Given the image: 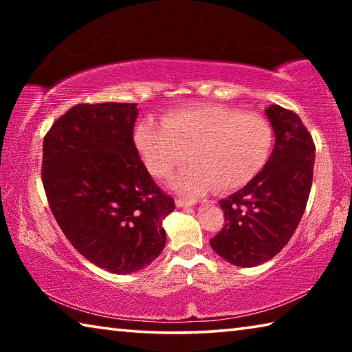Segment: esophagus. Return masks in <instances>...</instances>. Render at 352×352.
<instances>
[{
	"label": "esophagus",
	"mask_w": 352,
	"mask_h": 352,
	"mask_svg": "<svg viewBox=\"0 0 352 352\" xmlns=\"http://www.w3.org/2000/svg\"><path fill=\"white\" fill-rule=\"evenodd\" d=\"M195 200L194 199H183V197H177L175 199V205L177 206H190L194 205Z\"/></svg>",
	"instance_id": "obj_1"
}]
</instances>
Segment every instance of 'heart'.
<instances>
[{"instance_id": "heart-1", "label": "heart", "mask_w": 352, "mask_h": 352, "mask_svg": "<svg viewBox=\"0 0 352 352\" xmlns=\"http://www.w3.org/2000/svg\"><path fill=\"white\" fill-rule=\"evenodd\" d=\"M135 144L146 169L166 178L186 162L172 180L184 194L217 192L245 186L270 157L273 130L258 113H242L226 105L205 104L166 113L162 124L142 121L135 130Z\"/></svg>"}]
</instances>
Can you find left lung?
<instances>
[{
	"instance_id": "1",
	"label": "left lung",
	"mask_w": 352,
	"mask_h": 352,
	"mask_svg": "<svg viewBox=\"0 0 352 352\" xmlns=\"http://www.w3.org/2000/svg\"><path fill=\"white\" fill-rule=\"evenodd\" d=\"M275 130L269 162L252 182L219 201L225 225L210 241L214 252L239 267L272 259L287 245L311 194L315 144L295 111L267 109Z\"/></svg>"
}]
</instances>
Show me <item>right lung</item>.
<instances>
[{"mask_svg": "<svg viewBox=\"0 0 352 352\" xmlns=\"http://www.w3.org/2000/svg\"><path fill=\"white\" fill-rule=\"evenodd\" d=\"M136 104H77L43 140L41 182L77 252L118 275L138 272L166 245L174 199L148 174L133 141Z\"/></svg>", "mask_w": 352, "mask_h": 352, "instance_id": "add662e5", "label": "right lung"}]
</instances>
